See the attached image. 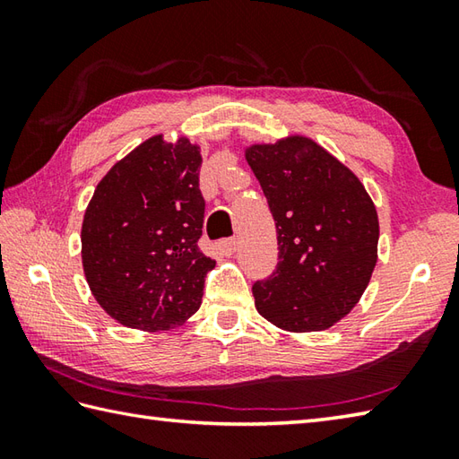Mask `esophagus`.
Segmentation results:
<instances>
[{
    "instance_id": "obj_1",
    "label": "esophagus",
    "mask_w": 459,
    "mask_h": 459,
    "mask_svg": "<svg viewBox=\"0 0 459 459\" xmlns=\"http://www.w3.org/2000/svg\"><path fill=\"white\" fill-rule=\"evenodd\" d=\"M219 248H221L222 255L232 256L237 252V248H238V240L237 238H224V240L219 242Z\"/></svg>"
}]
</instances>
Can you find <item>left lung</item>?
<instances>
[{
  "mask_svg": "<svg viewBox=\"0 0 459 459\" xmlns=\"http://www.w3.org/2000/svg\"><path fill=\"white\" fill-rule=\"evenodd\" d=\"M278 232V266L252 286L258 314L288 333L333 327L351 314L378 258V214L365 185L307 135L250 143Z\"/></svg>",
  "mask_w": 459,
  "mask_h": 459,
  "instance_id": "1",
  "label": "left lung"
}]
</instances>
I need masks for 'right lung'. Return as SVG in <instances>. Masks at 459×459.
Wrapping results in <instances>:
<instances>
[{"instance_id": "obj_1", "label": "right lung", "mask_w": 459, "mask_h": 459, "mask_svg": "<svg viewBox=\"0 0 459 459\" xmlns=\"http://www.w3.org/2000/svg\"><path fill=\"white\" fill-rule=\"evenodd\" d=\"M201 163L187 135L155 134L96 185L81 229L82 268L94 299L126 327L168 331L201 306L214 268L197 247Z\"/></svg>"}]
</instances>
